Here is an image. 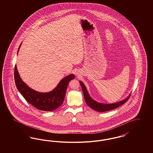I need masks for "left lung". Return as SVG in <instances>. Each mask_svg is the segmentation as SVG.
Listing matches in <instances>:
<instances>
[{
    "instance_id": "1",
    "label": "left lung",
    "mask_w": 153,
    "mask_h": 153,
    "mask_svg": "<svg viewBox=\"0 0 153 153\" xmlns=\"http://www.w3.org/2000/svg\"><path fill=\"white\" fill-rule=\"evenodd\" d=\"M80 83L81 88H82V90L84 96V99H85V100L87 104L91 108L94 109L96 111H98V112H105V111H108L109 110L117 108L118 107L123 104L125 102H127V100H128V99L130 98V97L131 96V94H130L128 95V96H127L126 99H124L123 100L117 102H114V103L104 104V103H102V102H99L95 101V100H94L90 96L85 85L81 81H80Z\"/></svg>"
}]
</instances>
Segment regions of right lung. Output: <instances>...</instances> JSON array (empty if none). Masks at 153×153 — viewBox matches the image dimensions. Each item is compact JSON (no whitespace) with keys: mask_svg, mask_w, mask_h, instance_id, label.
<instances>
[{"mask_svg":"<svg viewBox=\"0 0 153 153\" xmlns=\"http://www.w3.org/2000/svg\"><path fill=\"white\" fill-rule=\"evenodd\" d=\"M20 45L18 51L21 46ZM73 74L66 76L59 81L57 87L49 92H39L30 88L20 77L15 65L14 79L18 90L24 98L37 109L45 111H52L58 108L64 102L66 91L69 82L74 79Z\"/></svg>","mask_w":153,"mask_h":153,"instance_id":"add662e5","label":"right lung"}]
</instances>
